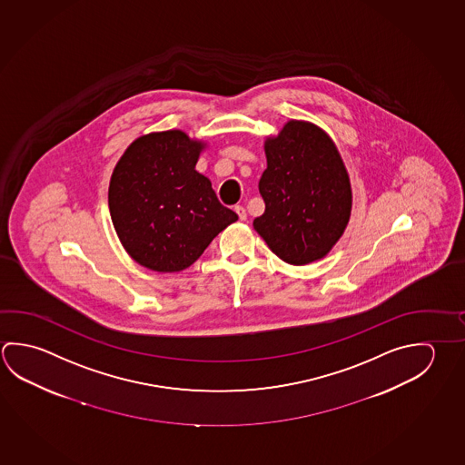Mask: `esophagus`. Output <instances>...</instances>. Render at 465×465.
I'll use <instances>...</instances> for the list:
<instances>
[{"label":"esophagus","instance_id":"esophagus-1","mask_svg":"<svg viewBox=\"0 0 465 465\" xmlns=\"http://www.w3.org/2000/svg\"><path fill=\"white\" fill-rule=\"evenodd\" d=\"M235 213H238L240 221H246V211H244L243 205H235Z\"/></svg>","mask_w":465,"mask_h":465}]
</instances>
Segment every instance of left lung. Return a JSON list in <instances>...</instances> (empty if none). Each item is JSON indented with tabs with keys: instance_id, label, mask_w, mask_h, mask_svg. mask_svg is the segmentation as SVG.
Segmentation results:
<instances>
[{
	"instance_id": "obj_1",
	"label": "left lung",
	"mask_w": 465,
	"mask_h": 465,
	"mask_svg": "<svg viewBox=\"0 0 465 465\" xmlns=\"http://www.w3.org/2000/svg\"><path fill=\"white\" fill-rule=\"evenodd\" d=\"M264 213L252 222L269 250L302 266L323 258L351 215V184L341 156L317 125L289 121L264 143Z\"/></svg>"
}]
</instances>
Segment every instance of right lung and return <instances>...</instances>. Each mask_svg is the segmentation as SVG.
Returning <instances> with one entry per match:
<instances>
[{"label": "right lung", "mask_w": 465, "mask_h": 465, "mask_svg": "<svg viewBox=\"0 0 465 465\" xmlns=\"http://www.w3.org/2000/svg\"><path fill=\"white\" fill-rule=\"evenodd\" d=\"M203 147L184 132H155L135 140L115 164L111 219L124 248L145 268H189L238 219L196 172Z\"/></svg>", "instance_id": "1"}]
</instances>
